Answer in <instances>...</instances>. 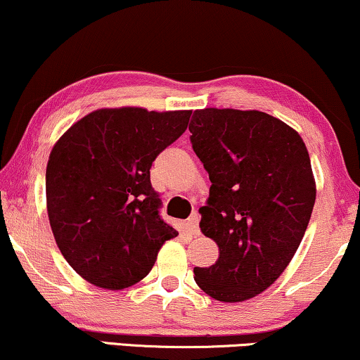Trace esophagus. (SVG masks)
Listing matches in <instances>:
<instances>
[{"mask_svg": "<svg viewBox=\"0 0 360 360\" xmlns=\"http://www.w3.org/2000/svg\"><path fill=\"white\" fill-rule=\"evenodd\" d=\"M186 227H188V233L193 234V236H198L199 234V219L198 216H191L188 222H186Z\"/></svg>", "mask_w": 360, "mask_h": 360, "instance_id": "obj_1", "label": "esophagus"}]
</instances>
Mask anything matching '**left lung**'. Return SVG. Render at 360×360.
Listing matches in <instances>:
<instances>
[{
    "label": "left lung",
    "mask_w": 360,
    "mask_h": 360,
    "mask_svg": "<svg viewBox=\"0 0 360 360\" xmlns=\"http://www.w3.org/2000/svg\"><path fill=\"white\" fill-rule=\"evenodd\" d=\"M189 131L211 179L199 227L219 248L194 281L216 301H248L274 284L304 238L316 202L311 158L297 131L256 109H195Z\"/></svg>",
    "instance_id": "8db88e82"
}]
</instances>
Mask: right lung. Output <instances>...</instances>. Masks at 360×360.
I'll list each match as a JSON object with an SVG mask.
<instances>
[{
    "mask_svg": "<svg viewBox=\"0 0 360 360\" xmlns=\"http://www.w3.org/2000/svg\"><path fill=\"white\" fill-rule=\"evenodd\" d=\"M193 111L103 108L56 141L46 166V207L54 240L89 284L134 285L177 231L159 217L149 169L179 138Z\"/></svg>",
    "mask_w": 360,
    "mask_h": 360,
    "instance_id": "obj_1",
    "label": "right lung"
}]
</instances>
